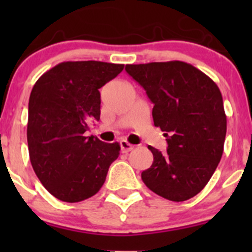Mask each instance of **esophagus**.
I'll list each match as a JSON object with an SVG mask.
<instances>
[{
    "mask_svg": "<svg viewBox=\"0 0 252 252\" xmlns=\"http://www.w3.org/2000/svg\"><path fill=\"white\" fill-rule=\"evenodd\" d=\"M119 144H121V150H122V152H124V154H126V152L131 151V150L134 149L133 145L129 144V142L126 141V140H122L121 142H119Z\"/></svg>",
    "mask_w": 252,
    "mask_h": 252,
    "instance_id": "esophagus-1",
    "label": "esophagus"
}]
</instances>
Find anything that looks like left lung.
Segmentation results:
<instances>
[{"mask_svg":"<svg viewBox=\"0 0 252 252\" xmlns=\"http://www.w3.org/2000/svg\"><path fill=\"white\" fill-rule=\"evenodd\" d=\"M126 70L154 103L152 117L166 136L167 152L149 146L151 167L141 179L155 194L185 201L199 194L223 154L227 117L215 81L180 61L126 64Z\"/></svg>","mask_w":252,"mask_h":252,"instance_id":"obj_1","label":"left lung"}]
</instances>
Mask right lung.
Instances as JSON below:
<instances>
[{
	"instance_id": "right-lung-1",
	"label": "right lung",
	"mask_w": 252,
	"mask_h": 252,
	"mask_svg": "<svg viewBox=\"0 0 252 252\" xmlns=\"http://www.w3.org/2000/svg\"><path fill=\"white\" fill-rule=\"evenodd\" d=\"M123 68L98 61L62 62L32 88L27 129L30 162L41 184L61 201L94 196L118 158V142L107 144L85 133L91 122L100 121L98 89Z\"/></svg>"
}]
</instances>
